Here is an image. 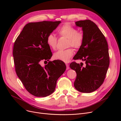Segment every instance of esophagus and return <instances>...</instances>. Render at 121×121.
Segmentation results:
<instances>
[{"instance_id": "esophagus-1", "label": "esophagus", "mask_w": 121, "mask_h": 121, "mask_svg": "<svg viewBox=\"0 0 121 121\" xmlns=\"http://www.w3.org/2000/svg\"><path fill=\"white\" fill-rule=\"evenodd\" d=\"M66 67H67L66 69H67V70H68V69H69V65H68V64H66Z\"/></svg>"}]
</instances>
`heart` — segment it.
Returning a JSON list of instances; mask_svg holds the SVG:
<instances>
[{
	"label": "heart",
	"mask_w": 121,
	"mask_h": 121,
	"mask_svg": "<svg viewBox=\"0 0 121 121\" xmlns=\"http://www.w3.org/2000/svg\"><path fill=\"white\" fill-rule=\"evenodd\" d=\"M57 33L61 36L67 38V46H72L75 48H78L83 43L84 35L81 31H77L75 28L69 23L63 25L57 30ZM47 43L51 49L55 50L56 48L57 40L52 34H49L47 38ZM74 53L72 48L66 50H60L55 52L53 57L54 59L64 62H68L70 60Z\"/></svg>",
	"instance_id": "1"
}]
</instances>
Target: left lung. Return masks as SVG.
Wrapping results in <instances>:
<instances>
[{"label": "left lung", "mask_w": 121, "mask_h": 121, "mask_svg": "<svg viewBox=\"0 0 121 121\" xmlns=\"http://www.w3.org/2000/svg\"><path fill=\"white\" fill-rule=\"evenodd\" d=\"M82 28L84 40L73 57L85 62L86 66L72 62L69 67L77 73L74 86L82 93H91L102 85L109 65L108 44L97 25L90 20L75 22ZM82 65H81V64Z\"/></svg>", "instance_id": "8db88e82"}]
</instances>
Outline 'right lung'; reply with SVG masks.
<instances>
[{
  "mask_svg": "<svg viewBox=\"0 0 121 121\" xmlns=\"http://www.w3.org/2000/svg\"><path fill=\"white\" fill-rule=\"evenodd\" d=\"M61 22L28 23L15 42L13 54L17 74L26 90L34 96L52 94L57 80L66 70L65 64L59 60L49 61L44 67L40 64L42 60L48 61L52 55L47 38Z\"/></svg>",
  "mask_w": 121,
  "mask_h": 121,
  "instance_id": "1",
  "label": "right lung"
}]
</instances>
